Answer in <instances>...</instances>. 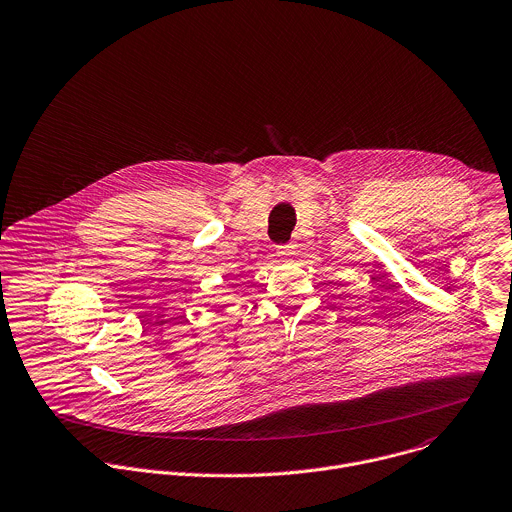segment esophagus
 Listing matches in <instances>:
<instances>
[{
    "mask_svg": "<svg viewBox=\"0 0 512 512\" xmlns=\"http://www.w3.org/2000/svg\"><path fill=\"white\" fill-rule=\"evenodd\" d=\"M293 253H295V245H293V243H287V245H279V247H277V255H279L281 259L291 257Z\"/></svg>",
    "mask_w": 512,
    "mask_h": 512,
    "instance_id": "34e87169",
    "label": "esophagus"
}]
</instances>
